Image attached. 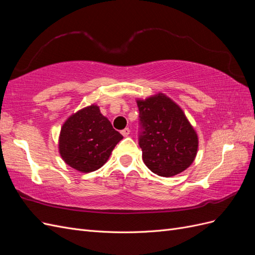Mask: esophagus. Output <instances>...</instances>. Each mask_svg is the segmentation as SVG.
Wrapping results in <instances>:
<instances>
[{"label":"esophagus","mask_w":255,"mask_h":255,"mask_svg":"<svg viewBox=\"0 0 255 255\" xmlns=\"http://www.w3.org/2000/svg\"><path fill=\"white\" fill-rule=\"evenodd\" d=\"M129 133H130V129L128 128H126L125 129L121 130V134L125 136V137H128L129 135Z\"/></svg>","instance_id":"obj_1"}]
</instances>
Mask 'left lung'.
I'll use <instances>...</instances> for the list:
<instances>
[{"instance_id":"left-lung-1","label":"left lung","mask_w":255,"mask_h":255,"mask_svg":"<svg viewBox=\"0 0 255 255\" xmlns=\"http://www.w3.org/2000/svg\"><path fill=\"white\" fill-rule=\"evenodd\" d=\"M137 106L145 166L159 176L183 172L195 160L198 136L181 107L163 94L137 100Z\"/></svg>"}]
</instances>
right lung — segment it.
I'll use <instances>...</instances> for the list:
<instances>
[{
	"label": "right lung",
	"mask_w": 255,
	"mask_h": 255,
	"mask_svg": "<svg viewBox=\"0 0 255 255\" xmlns=\"http://www.w3.org/2000/svg\"><path fill=\"white\" fill-rule=\"evenodd\" d=\"M123 136L97 105L73 114L64 123L59 135V153L65 163L81 172L101 168Z\"/></svg>",
	"instance_id": "right-lung-1"
}]
</instances>
